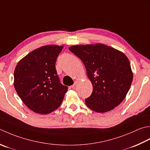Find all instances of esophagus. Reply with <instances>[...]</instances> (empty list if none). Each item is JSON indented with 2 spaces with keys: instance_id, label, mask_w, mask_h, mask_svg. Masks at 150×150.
<instances>
[{
  "instance_id": "esophagus-1",
  "label": "esophagus",
  "mask_w": 150,
  "mask_h": 150,
  "mask_svg": "<svg viewBox=\"0 0 150 150\" xmlns=\"http://www.w3.org/2000/svg\"><path fill=\"white\" fill-rule=\"evenodd\" d=\"M78 83H79V81H75V83H74V84H73L72 86H71V88L73 89H75V87L77 86V84H78Z\"/></svg>"
}]
</instances>
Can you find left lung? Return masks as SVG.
Returning a JSON list of instances; mask_svg holds the SVG:
<instances>
[{"label": "left lung", "mask_w": 150, "mask_h": 150, "mask_svg": "<svg viewBox=\"0 0 150 150\" xmlns=\"http://www.w3.org/2000/svg\"><path fill=\"white\" fill-rule=\"evenodd\" d=\"M83 62L93 91L85 99L97 112L114 109L125 99L133 81L129 60L125 54L102 43L73 45L69 48Z\"/></svg>", "instance_id": "left-lung-1"}]
</instances>
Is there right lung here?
<instances>
[{
	"mask_svg": "<svg viewBox=\"0 0 150 150\" xmlns=\"http://www.w3.org/2000/svg\"><path fill=\"white\" fill-rule=\"evenodd\" d=\"M62 45H48L23 58L14 71V87L29 109L40 114L60 106L68 87L62 84L55 64Z\"/></svg>",
	"mask_w": 150,
	"mask_h": 150,
	"instance_id": "obj_1",
	"label": "right lung"
}]
</instances>
